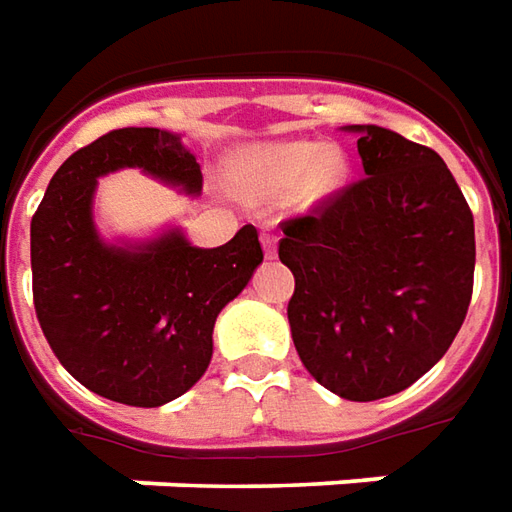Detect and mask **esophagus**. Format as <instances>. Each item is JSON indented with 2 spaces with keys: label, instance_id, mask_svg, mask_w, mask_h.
Segmentation results:
<instances>
[{
  "label": "esophagus",
  "instance_id": "obj_1",
  "mask_svg": "<svg viewBox=\"0 0 512 512\" xmlns=\"http://www.w3.org/2000/svg\"><path fill=\"white\" fill-rule=\"evenodd\" d=\"M260 243H263V252H266V257L277 255V235L263 232V235H260Z\"/></svg>",
  "mask_w": 512,
  "mask_h": 512
}]
</instances>
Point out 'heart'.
Masks as SVG:
<instances>
[{
    "label": "heart",
    "mask_w": 512,
    "mask_h": 512,
    "mask_svg": "<svg viewBox=\"0 0 512 512\" xmlns=\"http://www.w3.org/2000/svg\"><path fill=\"white\" fill-rule=\"evenodd\" d=\"M350 179V159L336 145L283 139L252 145L232 162L235 190L252 201H274L294 190L300 210L325 207Z\"/></svg>",
    "instance_id": "obj_1"
}]
</instances>
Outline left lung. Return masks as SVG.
I'll return each mask as SVG.
<instances>
[{"label":"left lung","instance_id":"left-lung-1","mask_svg":"<svg viewBox=\"0 0 512 512\" xmlns=\"http://www.w3.org/2000/svg\"><path fill=\"white\" fill-rule=\"evenodd\" d=\"M358 134L364 179L283 224L291 339L344 401L412 387L446 356L474 288V215L446 162L381 125Z\"/></svg>","mask_w":512,"mask_h":512}]
</instances>
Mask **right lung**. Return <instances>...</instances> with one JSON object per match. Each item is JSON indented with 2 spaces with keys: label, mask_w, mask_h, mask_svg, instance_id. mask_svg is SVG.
I'll use <instances>...</instances> for the list:
<instances>
[{
  "label": "right lung",
  "mask_w": 512,
  "mask_h": 512,
  "mask_svg": "<svg viewBox=\"0 0 512 512\" xmlns=\"http://www.w3.org/2000/svg\"><path fill=\"white\" fill-rule=\"evenodd\" d=\"M123 168L201 193L196 156L165 128H120L75 151L30 224L33 300L66 373L109 401L154 409L207 373L215 319L249 285L263 249L252 224L215 249L193 246L182 227L106 241L97 184Z\"/></svg>",
  "instance_id": "add662e5"
}]
</instances>
